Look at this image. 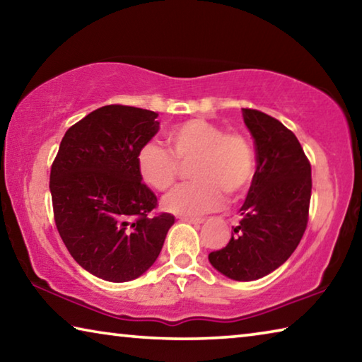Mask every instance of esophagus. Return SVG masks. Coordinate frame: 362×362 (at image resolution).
Masks as SVG:
<instances>
[{"mask_svg": "<svg viewBox=\"0 0 362 362\" xmlns=\"http://www.w3.org/2000/svg\"><path fill=\"white\" fill-rule=\"evenodd\" d=\"M182 222H187V223H192V225H201L204 223V218H194V217H180Z\"/></svg>", "mask_w": 362, "mask_h": 362, "instance_id": "esophagus-1", "label": "esophagus"}]
</instances>
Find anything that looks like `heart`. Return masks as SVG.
<instances>
[{
  "instance_id": "1",
  "label": "heart",
  "mask_w": 362,
  "mask_h": 362,
  "mask_svg": "<svg viewBox=\"0 0 362 362\" xmlns=\"http://www.w3.org/2000/svg\"><path fill=\"white\" fill-rule=\"evenodd\" d=\"M173 156L156 144L139 150L137 173L146 185L166 192L174 185L182 166L192 164L194 182L180 185L163 201L175 216H203L225 204V193L240 198L247 192L255 174V156L249 140L238 132H225L216 122L189 119L166 132Z\"/></svg>"
}]
</instances>
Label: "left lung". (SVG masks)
Listing matches in <instances>:
<instances>
[{
  "label": "left lung",
  "instance_id": "8db88e82",
  "mask_svg": "<svg viewBox=\"0 0 362 362\" xmlns=\"http://www.w3.org/2000/svg\"><path fill=\"white\" fill-rule=\"evenodd\" d=\"M255 144L257 170L240 209V225L211 265L235 281L267 276L302 240L311 198V166L293 132L259 110L243 108Z\"/></svg>",
  "mask_w": 362,
  "mask_h": 362
}]
</instances>
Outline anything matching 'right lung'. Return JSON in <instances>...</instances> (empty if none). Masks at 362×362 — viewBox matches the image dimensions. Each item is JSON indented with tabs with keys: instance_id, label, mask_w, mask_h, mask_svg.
I'll return each mask as SVG.
<instances>
[{
	"instance_id": "obj_1",
	"label": "right lung",
	"mask_w": 362,
	"mask_h": 362,
	"mask_svg": "<svg viewBox=\"0 0 362 362\" xmlns=\"http://www.w3.org/2000/svg\"><path fill=\"white\" fill-rule=\"evenodd\" d=\"M158 113L107 105L73 124L51 168L54 218L79 267L110 283L132 281L161 252L175 218L150 217L156 196L137 173V153L159 131Z\"/></svg>"
}]
</instances>
